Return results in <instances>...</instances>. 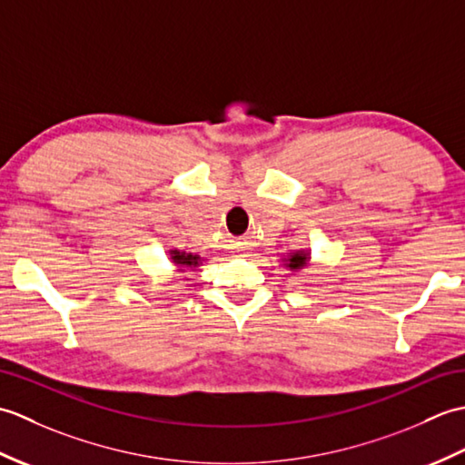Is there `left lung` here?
Wrapping results in <instances>:
<instances>
[{"mask_svg":"<svg viewBox=\"0 0 465 465\" xmlns=\"http://www.w3.org/2000/svg\"><path fill=\"white\" fill-rule=\"evenodd\" d=\"M308 260H310L308 250L293 252V253H290V258L285 260V268H290L292 272H298V270H302V268H305V265H308Z\"/></svg>","mask_w":465,"mask_h":465,"instance_id":"8db88e82","label":"left lung"}]
</instances>
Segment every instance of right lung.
I'll use <instances>...</instances> for the list:
<instances>
[{
	"label": "right lung",
	"mask_w": 465,
	"mask_h": 465,
	"mask_svg": "<svg viewBox=\"0 0 465 465\" xmlns=\"http://www.w3.org/2000/svg\"><path fill=\"white\" fill-rule=\"evenodd\" d=\"M170 255H172V262L175 265H182V268H197V265L203 262L200 255L185 253V252H180V250H170Z\"/></svg>",
	"instance_id": "add662e5"
}]
</instances>
